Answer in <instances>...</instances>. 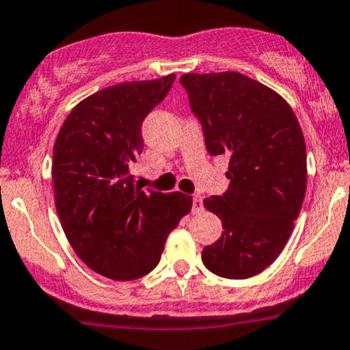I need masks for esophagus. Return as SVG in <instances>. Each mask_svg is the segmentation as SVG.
Instances as JSON below:
<instances>
[{
    "instance_id": "1",
    "label": "esophagus",
    "mask_w": 350,
    "mask_h": 350,
    "mask_svg": "<svg viewBox=\"0 0 350 350\" xmlns=\"http://www.w3.org/2000/svg\"><path fill=\"white\" fill-rule=\"evenodd\" d=\"M204 209L203 206V196L193 195V213H201Z\"/></svg>"
}]
</instances>
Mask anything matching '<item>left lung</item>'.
Wrapping results in <instances>:
<instances>
[{
	"instance_id": "obj_1",
	"label": "left lung",
	"mask_w": 350,
	"mask_h": 350,
	"mask_svg": "<svg viewBox=\"0 0 350 350\" xmlns=\"http://www.w3.org/2000/svg\"><path fill=\"white\" fill-rule=\"evenodd\" d=\"M209 155H228V191L204 208L223 234L201 254L231 280L260 273L280 256L306 191V146L293 109L269 86L237 72L180 77Z\"/></svg>"
}]
</instances>
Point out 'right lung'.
Masks as SVG:
<instances>
[{"mask_svg": "<svg viewBox=\"0 0 350 350\" xmlns=\"http://www.w3.org/2000/svg\"><path fill=\"white\" fill-rule=\"evenodd\" d=\"M175 75L124 81L70 111L53 146L55 208L77 256L111 280L141 278L157 267L165 241L191 209L180 191H144L131 174L142 154V121Z\"/></svg>", "mask_w": 350, "mask_h": 350, "instance_id": "add662e5", "label": "right lung"}]
</instances>
